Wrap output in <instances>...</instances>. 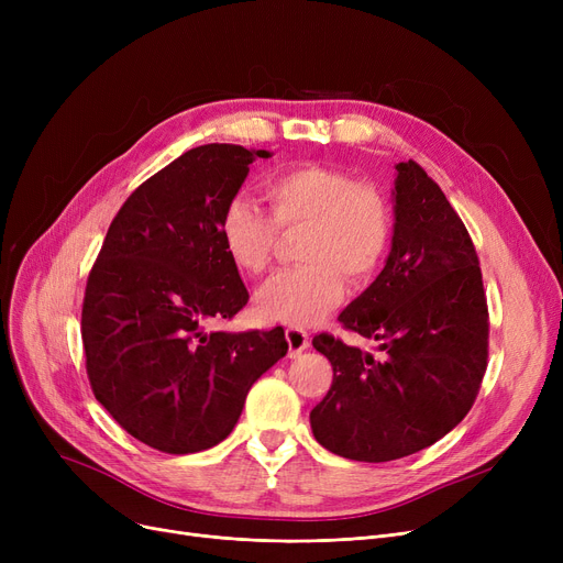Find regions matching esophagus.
<instances>
[{
    "mask_svg": "<svg viewBox=\"0 0 563 563\" xmlns=\"http://www.w3.org/2000/svg\"><path fill=\"white\" fill-rule=\"evenodd\" d=\"M285 338H287V344H289V356L291 358H297L299 353L303 351V349H308V344H310V335L303 331V329H287L285 331Z\"/></svg>",
    "mask_w": 563,
    "mask_h": 563,
    "instance_id": "1",
    "label": "esophagus"
}]
</instances>
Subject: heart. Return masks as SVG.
I'll use <instances>...</instances> for the list:
<instances>
[{
	"label": "heart",
	"instance_id": "heart-1",
	"mask_svg": "<svg viewBox=\"0 0 563 563\" xmlns=\"http://www.w3.org/2000/svg\"><path fill=\"white\" fill-rule=\"evenodd\" d=\"M272 217L249 198H232L219 221L221 244L236 269L262 274L269 266L278 228L306 225L301 260L266 280L255 306L262 317L312 323L344 297L346 280L365 285L390 249L393 221L383 196L346 170L301 164L264 183Z\"/></svg>",
	"mask_w": 563,
	"mask_h": 563
}]
</instances>
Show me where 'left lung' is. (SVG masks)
Here are the masks:
<instances>
[{
  "instance_id": "left-lung-1",
  "label": "left lung",
  "mask_w": 563,
  "mask_h": 563,
  "mask_svg": "<svg viewBox=\"0 0 563 563\" xmlns=\"http://www.w3.org/2000/svg\"><path fill=\"white\" fill-rule=\"evenodd\" d=\"M393 246L376 280L342 312L378 353L321 333L312 346L333 386L310 410L321 448L365 463L416 454L475 404L488 358L477 251L440 187L412 159L395 164Z\"/></svg>"
}]
</instances>
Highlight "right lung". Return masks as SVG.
<instances>
[{"label":"right lung","instance_id":"obj_1","mask_svg":"<svg viewBox=\"0 0 563 563\" xmlns=\"http://www.w3.org/2000/svg\"><path fill=\"white\" fill-rule=\"evenodd\" d=\"M257 157L272 153L207 143L170 162L118 210L88 274L81 342L93 395L166 454L219 445L253 383L287 353L280 327L207 331L249 301L219 221Z\"/></svg>","mask_w":563,"mask_h":563}]
</instances>
